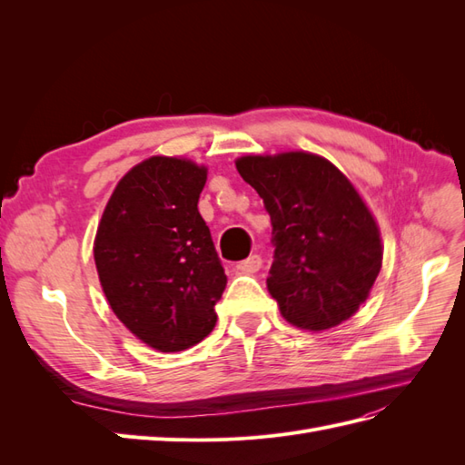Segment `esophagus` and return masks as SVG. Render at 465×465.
Here are the masks:
<instances>
[{
	"label": "esophagus",
	"instance_id": "obj_1",
	"mask_svg": "<svg viewBox=\"0 0 465 465\" xmlns=\"http://www.w3.org/2000/svg\"><path fill=\"white\" fill-rule=\"evenodd\" d=\"M236 270L242 272V273H256V272L262 270V258L258 254H252L250 258H246V260L238 263Z\"/></svg>",
	"mask_w": 465,
	"mask_h": 465
}]
</instances>
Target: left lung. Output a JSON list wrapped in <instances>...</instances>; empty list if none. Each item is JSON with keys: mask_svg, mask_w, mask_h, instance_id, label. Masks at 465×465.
<instances>
[{"mask_svg": "<svg viewBox=\"0 0 465 465\" xmlns=\"http://www.w3.org/2000/svg\"><path fill=\"white\" fill-rule=\"evenodd\" d=\"M236 171L272 219L267 289L283 318L320 331L353 316L382 267L378 227L353 184L311 153L242 157Z\"/></svg>", "mask_w": 465, "mask_h": 465, "instance_id": "obj_1", "label": "left lung"}]
</instances>
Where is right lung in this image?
<instances>
[{
  "label": "right lung",
  "instance_id": "add662e5",
  "mask_svg": "<svg viewBox=\"0 0 465 465\" xmlns=\"http://www.w3.org/2000/svg\"><path fill=\"white\" fill-rule=\"evenodd\" d=\"M207 171L151 157L112 193L96 231L94 263L120 322L149 347L184 351L215 328L227 287L209 227L198 211Z\"/></svg>",
  "mask_w": 465,
  "mask_h": 465
}]
</instances>
